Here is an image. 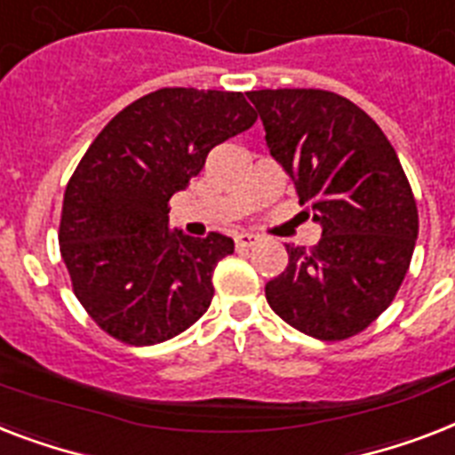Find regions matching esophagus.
Returning a JSON list of instances; mask_svg holds the SVG:
<instances>
[{"label":"esophagus","instance_id":"esophagus-1","mask_svg":"<svg viewBox=\"0 0 455 455\" xmlns=\"http://www.w3.org/2000/svg\"><path fill=\"white\" fill-rule=\"evenodd\" d=\"M259 243V235L254 234H238L235 235V247L238 250H247V247H254Z\"/></svg>","mask_w":455,"mask_h":455}]
</instances>
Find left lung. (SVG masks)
Masks as SVG:
<instances>
[{
	"label": "left lung",
	"mask_w": 455,
	"mask_h": 455,
	"mask_svg": "<svg viewBox=\"0 0 455 455\" xmlns=\"http://www.w3.org/2000/svg\"><path fill=\"white\" fill-rule=\"evenodd\" d=\"M273 158L308 203L323 238L287 245L290 264L266 283L287 324L320 341L360 334L393 304L419 238V208L400 158L376 121L320 88L250 91Z\"/></svg>",
	"instance_id": "obj_1"
}]
</instances>
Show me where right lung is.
<instances>
[{
  "instance_id": "obj_1",
  "label": "right lung",
  "mask_w": 455,
  "mask_h": 455,
  "mask_svg": "<svg viewBox=\"0 0 455 455\" xmlns=\"http://www.w3.org/2000/svg\"><path fill=\"white\" fill-rule=\"evenodd\" d=\"M254 121L243 93L161 88L121 109L88 147L65 189L58 243L74 294L116 341H168L210 308L212 271L234 240L170 231L168 201L212 147Z\"/></svg>"
}]
</instances>
